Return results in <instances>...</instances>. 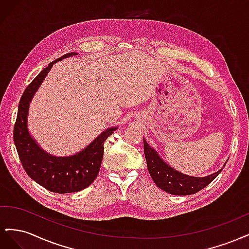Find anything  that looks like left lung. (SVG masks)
<instances>
[{"label": "left lung", "instance_id": "obj_1", "mask_svg": "<svg viewBox=\"0 0 249 249\" xmlns=\"http://www.w3.org/2000/svg\"><path fill=\"white\" fill-rule=\"evenodd\" d=\"M143 145H144L147 169L155 184L160 189L173 195H190L200 191L219 175L228 162H225L223 167L212 175L200 178L191 177L172 168L162 159L157 150L148 144L144 138H143Z\"/></svg>", "mask_w": 249, "mask_h": 249}]
</instances>
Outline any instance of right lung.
<instances>
[{
  "mask_svg": "<svg viewBox=\"0 0 249 249\" xmlns=\"http://www.w3.org/2000/svg\"><path fill=\"white\" fill-rule=\"evenodd\" d=\"M76 55L78 54L74 52L67 53L51 62L30 83L20 97L13 131L14 144L27 175L46 189L61 194L78 192L92 184L100 172L104 155V142L117 130V126L108 127L85 148L77 154L66 157H58L46 152L29 132V108L37 90L53 65Z\"/></svg>",
  "mask_w": 249,
  "mask_h": 249,
  "instance_id": "obj_1",
  "label": "right lung"
}]
</instances>
